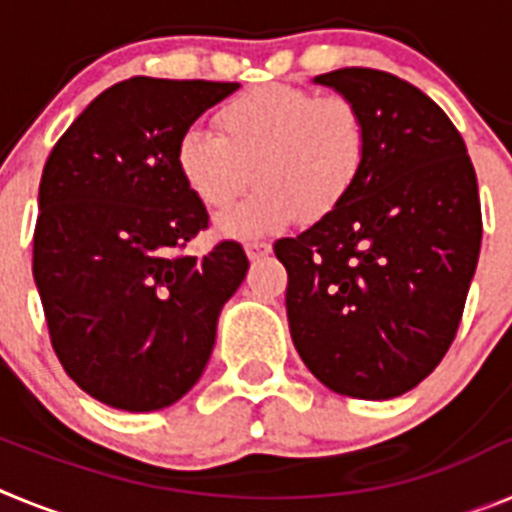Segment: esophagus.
<instances>
[{"mask_svg":"<svg viewBox=\"0 0 512 512\" xmlns=\"http://www.w3.org/2000/svg\"><path fill=\"white\" fill-rule=\"evenodd\" d=\"M246 253H248V259H261V256H269V253H271V243H266V241H248L246 243Z\"/></svg>","mask_w":512,"mask_h":512,"instance_id":"esophagus-1","label":"esophagus"}]
</instances>
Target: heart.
Here are the masks:
<instances>
[{"label":"heart","mask_w":512,"mask_h":512,"mask_svg":"<svg viewBox=\"0 0 512 512\" xmlns=\"http://www.w3.org/2000/svg\"><path fill=\"white\" fill-rule=\"evenodd\" d=\"M220 135L187 128L176 169L194 200L212 212L233 205L256 179L259 189L220 217L230 235H264L297 215L320 220L346 202L369 153L366 117L354 99L295 84H261L225 102Z\"/></svg>","instance_id":"heart-1"}]
</instances>
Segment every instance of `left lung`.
<instances>
[{"label":"left lung","instance_id":"left-lung-1","mask_svg":"<svg viewBox=\"0 0 512 512\" xmlns=\"http://www.w3.org/2000/svg\"><path fill=\"white\" fill-rule=\"evenodd\" d=\"M354 99L369 153L338 210L274 243L297 354L328 390L405 395L449 351L482 246L477 174L428 94L377 69L315 76Z\"/></svg>","mask_w":512,"mask_h":512}]
</instances>
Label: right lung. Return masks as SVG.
<instances>
[{
  "instance_id": "right-lung-1",
  "label": "right lung",
  "mask_w": 512,
  "mask_h": 512,
  "mask_svg": "<svg viewBox=\"0 0 512 512\" xmlns=\"http://www.w3.org/2000/svg\"><path fill=\"white\" fill-rule=\"evenodd\" d=\"M235 89L125 79L71 122L45 161L35 287L61 366L110 408L148 413L187 395L246 277L238 241L182 253L210 215L176 169L184 130Z\"/></svg>"
}]
</instances>
